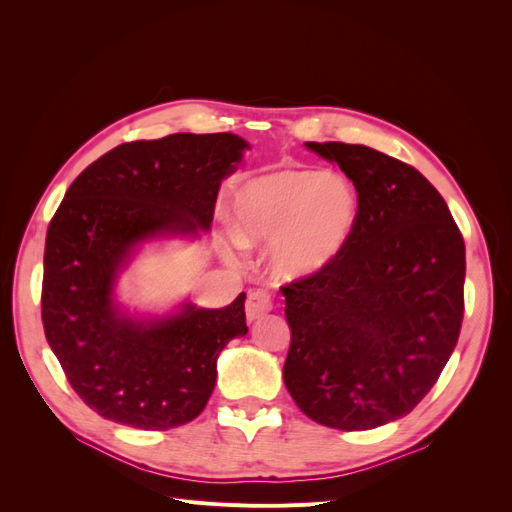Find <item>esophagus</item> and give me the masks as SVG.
Here are the masks:
<instances>
[{"instance_id":"obj_1","label":"esophagus","mask_w":512,"mask_h":512,"mask_svg":"<svg viewBox=\"0 0 512 512\" xmlns=\"http://www.w3.org/2000/svg\"><path fill=\"white\" fill-rule=\"evenodd\" d=\"M271 309H273V303H271V294L267 290H254V292H250V297H247V303H245V316H247V320L256 322L262 316H267Z\"/></svg>"}]
</instances>
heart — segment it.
<instances>
[{
    "mask_svg": "<svg viewBox=\"0 0 512 512\" xmlns=\"http://www.w3.org/2000/svg\"><path fill=\"white\" fill-rule=\"evenodd\" d=\"M235 235L241 245H271V267L286 280L327 269L348 243L359 196L337 170H273L235 192Z\"/></svg>",
    "mask_w": 512,
    "mask_h": 512,
    "instance_id": "b5f03b06",
    "label": "heart"
}]
</instances>
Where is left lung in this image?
Here are the masks:
<instances>
[{"instance_id": "obj_1", "label": "left lung", "mask_w": 512, "mask_h": 512, "mask_svg": "<svg viewBox=\"0 0 512 512\" xmlns=\"http://www.w3.org/2000/svg\"><path fill=\"white\" fill-rule=\"evenodd\" d=\"M354 183L359 215L318 275L282 288L284 384L312 421L342 431L414 410L440 378L463 320L466 245L416 168L346 143H305Z\"/></svg>"}]
</instances>
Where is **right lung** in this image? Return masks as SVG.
<instances>
[{"mask_svg":"<svg viewBox=\"0 0 512 512\" xmlns=\"http://www.w3.org/2000/svg\"><path fill=\"white\" fill-rule=\"evenodd\" d=\"M241 136L170 134L123 143L74 179L46 232L42 324L68 382L108 421L166 431L205 410L218 356L247 333L245 292L226 307L190 301L164 316L130 314L117 280L143 243L211 228Z\"/></svg>","mask_w":512,"mask_h":512,"instance_id":"obj_1","label":"right lung"}]
</instances>
